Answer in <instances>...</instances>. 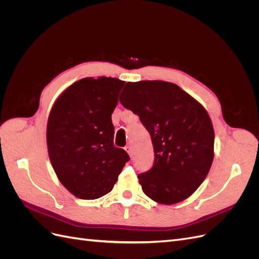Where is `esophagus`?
Instances as JSON below:
<instances>
[{
    "instance_id": "34e87169",
    "label": "esophagus",
    "mask_w": 259,
    "mask_h": 259,
    "mask_svg": "<svg viewBox=\"0 0 259 259\" xmlns=\"http://www.w3.org/2000/svg\"><path fill=\"white\" fill-rule=\"evenodd\" d=\"M125 150H126V152L130 154V156L132 155L133 150H132V147H131V146H126V147H125Z\"/></svg>"
}]
</instances>
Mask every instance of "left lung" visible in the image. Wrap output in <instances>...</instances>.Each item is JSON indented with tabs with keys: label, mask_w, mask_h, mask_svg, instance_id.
<instances>
[{
	"label": "left lung",
	"mask_w": 259,
	"mask_h": 259,
	"mask_svg": "<svg viewBox=\"0 0 259 259\" xmlns=\"http://www.w3.org/2000/svg\"><path fill=\"white\" fill-rule=\"evenodd\" d=\"M120 103L139 116L151 136L154 162L138 175L144 193L161 204L189 198L214 159V128L198 100L164 81L127 82Z\"/></svg>",
	"instance_id": "obj_1"
}]
</instances>
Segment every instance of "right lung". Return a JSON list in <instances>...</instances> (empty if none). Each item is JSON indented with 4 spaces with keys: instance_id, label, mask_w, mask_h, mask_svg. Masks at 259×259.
Listing matches in <instances>:
<instances>
[{
    "instance_id": "obj_1",
    "label": "right lung",
    "mask_w": 259,
    "mask_h": 259,
    "mask_svg": "<svg viewBox=\"0 0 259 259\" xmlns=\"http://www.w3.org/2000/svg\"><path fill=\"white\" fill-rule=\"evenodd\" d=\"M125 82L115 77H84L70 85L52 108L46 143L59 182L83 200L112 190L127 152L113 145L111 114Z\"/></svg>"
}]
</instances>
